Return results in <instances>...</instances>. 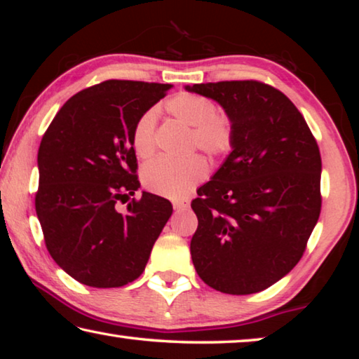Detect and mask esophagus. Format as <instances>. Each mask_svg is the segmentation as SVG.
Instances as JSON below:
<instances>
[{"mask_svg": "<svg viewBox=\"0 0 359 359\" xmlns=\"http://www.w3.org/2000/svg\"><path fill=\"white\" fill-rule=\"evenodd\" d=\"M188 209V203H174V210H187Z\"/></svg>", "mask_w": 359, "mask_h": 359, "instance_id": "obj_1", "label": "esophagus"}]
</instances>
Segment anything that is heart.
Returning a JSON list of instances; mask_svg holds the SVG:
<instances>
[{"label": "heart", "mask_w": 359, "mask_h": 359, "mask_svg": "<svg viewBox=\"0 0 359 359\" xmlns=\"http://www.w3.org/2000/svg\"><path fill=\"white\" fill-rule=\"evenodd\" d=\"M168 112L187 126H191V147L210 156L228 154L233 145V125L226 115L218 114L215 102L196 93H179L168 101ZM156 111L149 109L133 128V149L139 158H150L155 151ZM208 163L193 155L187 160L158 158L144 168L142 182L151 193L182 199L208 175Z\"/></svg>", "instance_id": "heart-1"}]
</instances>
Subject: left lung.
<instances>
[{
    "label": "left lung",
    "instance_id": "obj_1",
    "mask_svg": "<svg viewBox=\"0 0 359 359\" xmlns=\"http://www.w3.org/2000/svg\"><path fill=\"white\" fill-rule=\"evenodd\" d=\"M223 107L231 154L198 188L190 252L198 276L226 294H253L301 259L321 209V158L306 120L257 81L185 85Z\"/></svg>",
    "mask_w": 359,
    "mask_h": 359
}]
</instances>
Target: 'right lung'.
<instances>
[{"label":"right lung","mask_w":359,"mask_h":359,"mask_svg":"<svg viewBox=\"0 0 359 359\" xmlns=\"http://www.w3.org/2000/svg\"><path fill=\"white\" fill-rule=\"evenodd\" d=\"M171 83L106 81L65 102L38 151V214L47 250L77 282L117 288L142 274L172 214L168 199L142 191L133 149L137 118Z\"/></svg>","instance_id":"1"}]
</instances>
